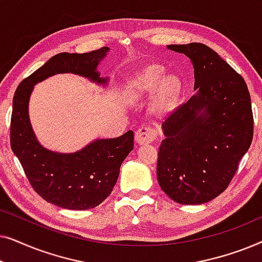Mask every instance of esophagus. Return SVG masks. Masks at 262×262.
I'll return each instance as SVG.
<instances>
[{
	"instance_id": "1",
	"label": "esophagus",
	"mask_w": 262,
	"mask_h": 262,
	"mask_svg": "<svg viewBox=\"0 0 262 262\" xmlns=\"http://www.w3.org/2000/svg\"><path fill=\"white\" fill-rule=\"evenodd\" d=\"M135 138H136V142H137L139 145L148 144V143H151L154 139L156 138V134L151 127L142 126L136 131Z\"/></svg>"
}]
</instances>
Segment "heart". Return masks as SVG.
I'll use <instances>...</instances> for the list:
<instances>
[{"label":"heart","instance_id":"b5f03b06","mask_svg":"<svg viewBox=\"0 0 262 262\" xmlns=\"http://www.w3.org/2000/svg\"><path fill=\"white\" fill-rule=\"evenodd\" d=\"M164 69L161 66L144 67L128 78L124 88V95L128 101H139L150 94L159 83L156 95L151 103V112L156 116H163L169 112L178 101L181 92V82L175 75L164 76Z\"/></svg>","mask_w":262,"mask_h":262}]
</instances>
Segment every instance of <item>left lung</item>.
I'll use <instances>...</instances> for the list:
<instances>
[{"instance_id":"left-lung-1","label":"left lung","mask_w":262,"mask_h":262,"mask_svg":"<svg viewBox=\"0 0 262 262\" xmlns=\"http://www.w3.org/2000/svg\"><path fill=\"white\" fill-rule=\"evenodd\" d=\"M194 68L195 94L162 124L157 160L162 191L182 205L210 202L225 191L253 139V112L245 80L200 42L167 45Z\"/></svg>"}]
</instances>
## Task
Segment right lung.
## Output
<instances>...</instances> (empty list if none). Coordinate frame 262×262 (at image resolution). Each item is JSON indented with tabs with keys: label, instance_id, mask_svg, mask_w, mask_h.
Returning a JSON list of instances; mask_svg holds the SVG:
<instances>
[{
	"label": "right lung",
	"instance_id": "1",
	"mask_svg": "<svg viewBox=\"0 0 262 262\" xmlns=\"http://www.w3.org/2000/svg\"><path fill=\"white\" fill-rule=\"evenodd\" d=\"M108 48L87 53L63 52L21 82L13 98L10 146L19 159L34 191L48 203L68 210H88L100 205L111 194L119 177L120 166L134 149L131 130L117 138H98L75 152L46 149L32 128L28 103L34 85L56 74H75L100 85L98 66Z\"/></svg>",
	"mask_w": 262,
	"mask_h": 262
}]
</instances>
